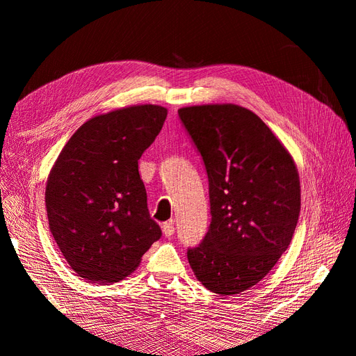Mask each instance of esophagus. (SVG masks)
Here are the masks:
<instances>
[{
  "instance_id": "obj_1",
  "label": "esophagus",
  "mask_w": 356,
  "mask_h": 356,
  "mask_svg": "<svg viewBox=\"0 0 356 356\" xmlns=\"http://www.w3.org/2000/svg\"><path fill=\"white\" fill-rule=\"evenodd\" d=\"M161 232H163V234L166 236V238H170V236H172V234H174V232H175V227H174V222H172V221L163 222V225H161Z\"/></svg>"
}]
</instances>
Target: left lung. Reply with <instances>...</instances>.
<instances>
[{
    "label": "left lung",
    "mask_w": 356,
    "mask_h": 356,
    "mask_svg": "<svg viewBox=\"0 0 356 356\" xmlns=\"http://www.w3.org/2000/svg\"><path fill=\"white\" fill-rule=\"evenodd\" d=\"M209 181L211 225L187 251L197 281L220 296L257 285L293 239L300 178L288 149L260 117L234 104L178 110Z\"/></svg>",
    "instance_id": "8db88e82"
}]
</instances>
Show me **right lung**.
<instances>
[{
  "label": "right lung",
  "mask_w": 356,
  "mask_h": 356,
  "mask_svg": "<svg viewBox=\"0 0 356 356\" xmlns=\"http://www.w3.org/2000/svg\"><path fill=\"white\" fill-rule=\"evenodd\" d=\"M166 115L165 106L152 104L95 115L75 131L50 170L49 227L72 270L86 281H123L160 239L138 160Z\"/></svg>",
  "instance_id": "1"
}]
</instances>
